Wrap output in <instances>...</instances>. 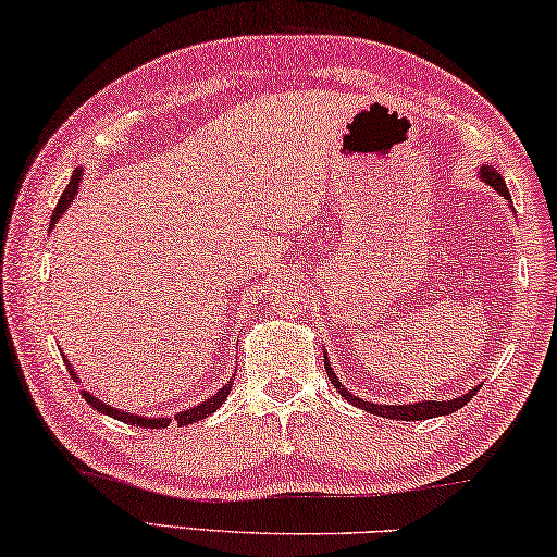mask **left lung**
Wrapping results in <instances>:
<instances>
[{
	"label": "left lung",
	"mask_w": 557,
	"mask_h": 557,
	"mask_svg": "<svg viewBox=\"0 0 557 557\" xmlns=\"http://www.w3.org/2000/svg\"><path fill=\"white\" fill-rule=\"evenodd\" d=\"M481 178L493 185L503 198L510 200V193L506 188V181H503V175L493 171L491 165H483L481 168ZM324 369L326 374H330V382L334 384V389H339V394L347 399L349 404L359 406V409H364L369 413H376V417H384V419H401V421H421V419H434V417H444V413H454L461 409L463 404H469L475 392H479V386H475L473 392L458 396L454 401H419V404H404V406H384V404H372V401H364V399H357V396H351L347 389H344L342 382L337 376H334L332 367H330V359L324 361Z\"/></svg>",
	"instance_id": "1"
}]
</instances>
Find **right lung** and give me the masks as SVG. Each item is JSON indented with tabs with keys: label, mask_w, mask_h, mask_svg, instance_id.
I'll return each mask as SVG.
<instances>
[{
	"label": "right lung",
	"mask_w": 557,
	"mask_h": 557,
	"mask_svg": "<svg viewBox=\"0 0 557 557\" xmlns=\"http://www.w3.org/2000/svg\"><path fill=\"white\" fill-rule=\"evenodd\" d=\"M78 183H82V171H74V175H72V181H69V185H66V190L61 193V198H59V202H57V208H54V215H51V225H57L59 223V218L64 215V210L72 206V200H74V196L78 193ZM66 361V359H64ZM66 367H69V361H66ZM72 369V367H69ZM72 374L74 379H76V374L74 372H69ZM231 389H233V382H227L223 389H220L215 396H210L208 401H202L200 406H193V409H188V411H181L178 417H175V421H178V426H188V423H193V421H200V419H206V417H210V413L213 411H218L220 406H223V401L227 399V394H231ZM84 394V399L94 406L96 411H101V413H106V417H113V419H119V421H123V423H131V426H140V429H165L168 423H171V419H146V417H136V413H126V411H119V409H113V406H109V404H103L101 399H96V396H91L88 392H82Z\"/></svg>",
	"instance_id": "obj_1"
}]
</instances>
